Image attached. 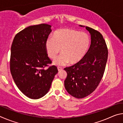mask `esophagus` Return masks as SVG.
I'll return each instance as SVG.
<instances>
[{"label": "esophagus", "instance_id": "1", "mask_svg": "<svg viewBox=\"0 0 123 123\" xmlns=\"http://www.w3.org/2000/svg\"><path fill=\"white\" fill-rule=\"evenodd\" d=\"M57 69H58V70L60 71V70H61L63 69V68H62V67H57Z\"/></svg>", "mask_w": 123, "mask_h": 123}]
</instances>
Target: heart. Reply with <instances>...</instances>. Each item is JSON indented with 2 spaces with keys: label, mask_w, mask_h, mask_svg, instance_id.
Returning a JSON list of instances; mask_svg holds the SVG:
<instances>
[{
  "label": "heart",
  "mask_w": 123,
  "mask_h": 123,
  "mask_svg": "<svg viewBox=\"0 0 123 123\" xmlns=\"http://www.w3.org/2000/svg\"><path fill=\"white\" fill-rule=\"evenodd\" d=\"M88 35L72 29H62L54 33L53 38H48L45 43L47 55L55 59L61 49V54L54 61L58 66L79 63L84 57L90 45Z\"/></svg>",
  "instance_id": "heart-1"
}]
</instances>
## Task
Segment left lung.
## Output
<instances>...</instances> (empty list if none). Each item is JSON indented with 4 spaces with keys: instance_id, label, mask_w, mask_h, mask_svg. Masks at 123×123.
Here are the masks:
<instances>
[{
    "instance_id": "8db88e82",
    "label": "left lung",
    "mask_w": 123,
    "mask_h": 123,
    "mask_svg": "<svg viewBox=\"0 0 123 123\" xmlns=\"http://www.w3.org/2000/svg\"><path fill=\"white\" fill-rule=\"evenodd\" d=\"M86 28L91 35L88 50L80 62L64 69L67 73L65 88L78 99L88 96L97 88L103 77L108 57L107 47L103 35L94 29Z\"/></svg>"
}]
</instances>
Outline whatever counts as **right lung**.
Returning <instances> with one entry per match:
<instances>
[{"label": "right lung", "instance_id": "obj_1", "mask_svg": "<svg viewBox=\"0 0 123 123\" xmlns=\"http://www.w3.org/2000/svg\"><path fill=\"white\" fill-rule=\"evenodd\" d=\"M50 28L47 24L30 26L17 33L12 43V76L19 90L31 99H39L46 94L58 72L55 66H49L52 61L45 47Z\"/></svg>", "mask_w": 123, "mask_h": 123}]
</instances>
